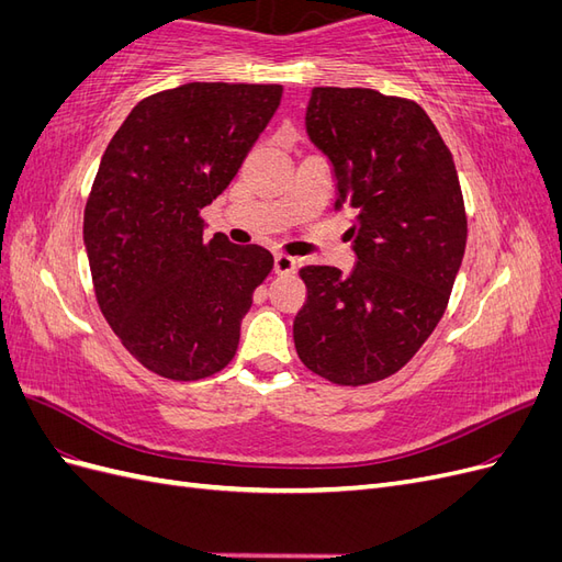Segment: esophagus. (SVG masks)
Returning <instances> with one entry per match:
<instances>
[{
	"label": "esophagus",
	"instance_id": "34e87169",
	"mask_svg": "<svg viewBox=\"0 0 562 562\" xmlns=\"http://www.w3.org/2000/svg\"><path fill=\"white\" fill-rule=\"evenodd\" d=\"M274 271L279 277H283V274H293L295 271V260L293 258H288V255H277L274 258Z\"/></svg>",
	"mask_w": 562,
	"mask_h": 562
}]
</instances>
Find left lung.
Instances as JSON below:
<instances>
[{
    "label": "left lung",
    "mask_w": 562,
    "mask_h": 562,
    "mask_svg": "<svg viewBox=\"0 0 562 562\" xmlns=\"http://www.w3.org/2000/svg\"><path fill=\"white\" fill-rule=\"evenodd\" d=\"M310 140L328 157L335 211L353 215L356 265L302 267L307 302L293 323L300 361L342 386L384 380L443 316L467 248L457 168L417 103L372 89L316 87Z\"/></svg>",
    "instance_id": "1"
}]
</instances>
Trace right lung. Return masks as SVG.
<instances>
[{
  "label": "right lung",
  "mask_w": 562,
  "mask_h": 562,
  "mask_svg": "<svg viewBox=\"0 0 562 562\" xmlns=\"http://www.w3.org/2000/svg\"><path fill=\"white\" fill-rule=\"evenodd\" d=\"M279 83L192 81L140 100L110 140L83 211L98 307L133 359L192 382L236 353L262 246L203 239L201 209L227 190L274 116Z\"/></svg>",
  "instance_id": "1"
}]
</instances>
